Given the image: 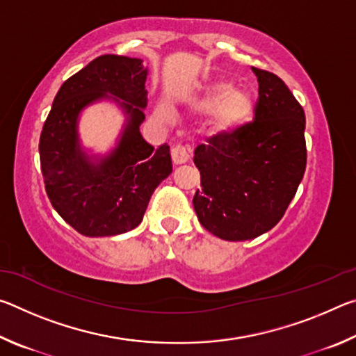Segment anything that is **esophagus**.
<instances>
[{"mask_svg": "<svg viewBox=\"0 0 356 356\" xmlns=\"http://www.w3.org/2000/svg\"><path fill=\"white\" fill-rule=\"evenodd\" d=\"M171 156H172V163L174 165H184L188 161V152L184 146H174L171 150Z\"/></svg>", "mask_w": 356, "mask_h": 356, "instance_id": "34e87169", "label": "esophagus"}]
</instances>
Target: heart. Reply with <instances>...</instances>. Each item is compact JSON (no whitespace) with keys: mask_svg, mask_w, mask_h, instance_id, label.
<instances>
[{"mask_svg":"<svg viewBox=\"0 0 356 356\" xmlns=\"http://www.w3.org/2000/svg\"><path fill=\"white\" fill-rule=\"evenodd\" d=\"M197 108L204 113H213L212 125L216 134H231L242 127L252 116L254 100L245 89H236L232 81L218 80L210 84L197 100ZM156 114L171 120L172 111L166 104H160Z\"/></svg>","mask_w":356,"mask_h":356,"instance_id":"b5f03b06","label":"heart"}]
</instances>
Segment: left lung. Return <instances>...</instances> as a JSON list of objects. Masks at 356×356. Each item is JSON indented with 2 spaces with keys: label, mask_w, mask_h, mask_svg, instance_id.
<instances>
[{
  "label": "left lung",
  "mask_w": 356,
  "mask_h": 356,
  "mask_svg": "<svg viewBox=\"0 0 356 356\" xmlns=\"http://www.w3.org/2000/svg\"><path fill=\"white\" fill-rule=\"evenodd\" d=\"M259 83L254 120L195 149L201 186L193 206L201 225L229 242L278 225L306 170L305 111L275 74L252 67Z\"/></svg>",
  "instance_id": "8db88e82"
}]
</instances>
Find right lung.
Masks as SVG:
<instances>
[{
  "label": "right lung",
  "instance_id": "right-lung-1",
  "mask_svg": "<svg viewBox=\"0 0 356 356\" xmlns=\"http://www.w3.org/2000/svg\"><path fill=\"white\" fill-rule=\"evenodd\" d=\"M147 74L140 58H95L59 88L42 129L39 154L48 200L86 237H113L135 229L152 193L172 172L170 146L154 149L140 131ZM100 101H111L126 118L106 154L84 148L77 131L81 113Z\"/></svg>",
  "mask_w": 356,
  "mask_h": 356
}]
</instances>
